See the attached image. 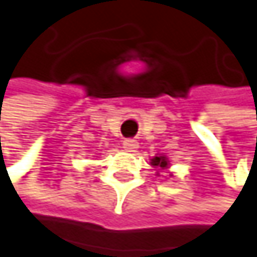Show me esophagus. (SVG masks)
Segmentation results:
<instances>
[{
    "mask_svg": "<svg viewBox=\"0 0 257 257\" xmlns=\"http://www.w3.org/2000/svg\"><path fill=\"white\" fill-rule=\"evenodd\" d=\"M139 148V143L136 140H124L123 142V149L126 152H134Z\"/></svg>",
    "mask_w": 257,
    "mask_h": 257,
    "instance_id": "obj_1",
    "label": "esophagus"
}]
</instances>
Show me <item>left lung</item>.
I'll return each instance as SVG.
<instances>
[{
  "mask_svg": "<svg viewBox=\"0 0 257 257\" xmlns=\"http://www.w3.org/2000/svg\"><path fill=\"white\" fill-rule=\"evenodd\" d=\"M151 166L155 168V175H160V172L171 168V161L166 155H155L151 158ZM169 177H172V174H169Z\"/></svg>",
  "mask_w": 257,
  "mask_h": 257,
  "instance_id": "left-lung-1",
  "label": "left lung"
}]
</instances>
